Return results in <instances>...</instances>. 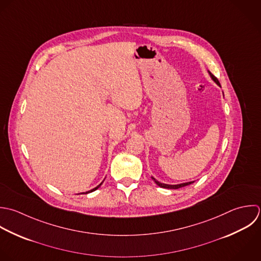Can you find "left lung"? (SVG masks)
<instances>
[{
  "label": "left lung",
  "instance_id": "left-lung-1",
  "mask_svg": "<svg viewBox=\"0 0 261 261\" xmlns=\"http://www.w3.org/2000/svg\"><path fill=\"white\" fill-rule=\"evenodd\" d=\"M208 73H210V75H211V77H212V79L219 85V86H221V84H220V82H219V80H218V78L215 76V75H213L210 71H208ZM152 178V180L154 181V183L158 185V186H160V187H162V188H167V189H179V188H182V187H185V186H188V185H190V184H192V183H194V181H191V182H187V183H182V184H177V185H169V184H164V183H161V182H159L158 180H155L153 177H151Z\"/></svg>",
  "mask_w": 261,
  "mask_h": 261
}]
</instances>
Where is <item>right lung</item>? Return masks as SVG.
I'll list each match as a JSON object with an SVG mask.
<instances>
[{
	"label": "right lung",
	"mask_w": 261,
	"mask_h": 261,
	"mask_svg": "<svg viewBox=\"0 0 261 261\" xmlns=\"http://www.w3.org/2000/svg\"><path fill=\"white\" fill-rule=\"evenodd\" d=\"M102 182H103V181H102ZM102 182H101V183H100V184H99V185H98V186H96V187H95V188H93V189H91V190H90V191H87V192H85V193H84V194H87V193H90V192H93V191H95V190H96V189H98V188H99V186H100V185H101V184H102Z\"/></svg>",
	"instance_id": "right-lung-1"
}]
</instances>
